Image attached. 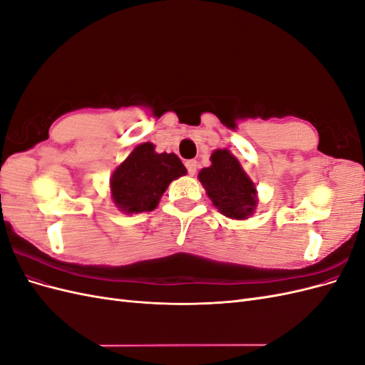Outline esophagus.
I'll list each match as a JSON object with an SVG mask.
<instances>
[{"instance_id":"1","label":"esophagus","mask_w":365,"mask_h":365,"mask_svg":"<svg viewBox=\"0 0 365 365\" xmlns=\"http://www.w3.org/2000/svg\"><path fill=\"white\" fill-rule=\"evenodd\" d=\"M185 168H187V172H189V175L193 176L196 173V169H197V161L196 160L185 161Z\"/></svg>"}]
</instances>
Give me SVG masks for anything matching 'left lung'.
<instances>
[{"mask_svg":"<svg viewBox=\"0 0 365 365\" xmlns=\"http://www.w3.org/2000/svg\"><path fill=\"white\" fill-rule=\"evenodd\" d=\"M212 165L197 175L210 200L220 213L231 219H247L257 205L256 185L227 149L212 153Z\"/></svg>","mask_w":365,"mask_h":365,"instance_id":"8db88e82","label":"left lung"}]
</instances>
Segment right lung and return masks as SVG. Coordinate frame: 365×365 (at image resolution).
<instances>
[{
  "mask_svg": "<svg viewBox=\"0 0 365 365\" xmlns=\"http://www.w3.org/2000/svg\"><path fill=\"white\" fill-rule=\"evenodd\" d=\"M187 170L175 153H157L152 143L138 145L111 176L113 201L125 213L155 210L169 184Z\"/></svg>",
  "mask_w": 365,
  "mask_h": 365,
  "instance_id": "add662e5",
  "label": "right lung"
}]
</instances>
